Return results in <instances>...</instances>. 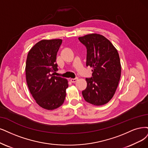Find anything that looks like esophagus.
Returning a JSON list of instances; mask_svg holds the SVG:
<instances>
[{
  "label": "esophagus",
  "mask_w": 148,
  "mask_h": 148,
  "mask_svg": "<svg viewBox=\"0 0 148 148\" xmlns=\"http://www.w3.org/2000/svg\"><path fill=\"white\" fill-rule=\"evenodd\" d=\"M77 80H78V79H77V78H75V79H70V81L71 82H73V83H75V82H76L77 81Z\"/></svg>",
  "instance_id": "obj_1"
}]
</instances>
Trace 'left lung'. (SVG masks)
Wrapping results in <instances>:
<instances>
[{
  "mask_svg": "<svg viewBox=\"0 0 148 148\" xmlns=\"http://www.w3.org/2000/svg\"><path fill=\"white\" fill-rule=\"evenodd\" d=\"M87 49L86 66L92 68L91 78H86L84 99L94 106H102L113 97L121 77V66L117 49L102 35L91 34L79 38Z\"/></svg>",
  "mask_w": 148,
  "mask_h": 148,
  "instance_id": "left-lung-1",
  "label": "left lung"
}]
</instances>
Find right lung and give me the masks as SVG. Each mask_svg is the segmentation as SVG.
Returning a JSON list of instances; mask_svg holds the SVG:
<instances>
[{"label": "right lung", "instance_id": "add662e5", "mask_svg": "<svg viewBox=\"0 0 148 148\" xmlns=\"http://www.w3.org/2000/svg\"><path fill=\"white\" fill-rule=\"evenodd\" d=\"M62 40H42L36 43L27 55L25 75L32 96L41 107L52 110L65 99L68 81L53 75L57 71V53Z\"/></svg>", "mask_w": 148, "mask_h": 148}]
</instances>
